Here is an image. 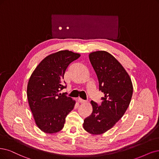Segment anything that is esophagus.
Masks as SVG:
<instances>
[{
  "mask_svg": "<svg viewBox=\"0 0 159 159\" xmlns=\"http://www.w3.org/2000/svg\"><path fill=\"white\" fill-rule=\"evenodd\" d=\"M78 102H79V103H84L86 102L85 100H84V99H81V98H79V99H78Z\"/></svg>",
  "mask_w": 159,
  "mask_h": 159,
  "instance_id": "34e87169",
  "label": "esophagus"
}]
</instances>
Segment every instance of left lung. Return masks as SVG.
<instances>
[{
    "mask_svg": "<svg viewBox=\"0 0 159 159\" xmlns=\"http://www.w3.org/2000/svg\"><path fill=\"white\" fill-rule=\"evenodd\" d=\"M89 59L104 97L99 105L91 102L92 113L84 120L83 127L90 134H102L113 128L125 113L132 99L133 86L125 68L107 52H92Z\"/></svg>",
    "mask_w": 159,
    "mask_h": 159,
    "instance_id": "left-lung-1",
    "label": "left lung"
}]
</instances>
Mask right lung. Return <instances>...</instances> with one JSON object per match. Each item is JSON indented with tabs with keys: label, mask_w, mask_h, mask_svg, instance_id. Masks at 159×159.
Masks as SVG:
<instances>
[{
	"label": "right lung",
	"mask_w": 159,
	"mask_h": 159,
	"mask_svg": "<svg viewBox=\"0 0 159 159\" xmlns=\"http://www.w3.org/2000/svg\"><path fill=\"white\" fill-rule=\"evenodd\" d=\"M80 56L71 51H59L46 57L31 75L28 102L36 125L44 132H60L74 108L75 101L60 91L66 88L63 77L67 67Z\"/></svg>",
	"instance_id": "right-lung-1"
}]
</instances>
